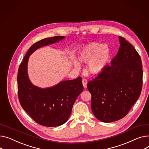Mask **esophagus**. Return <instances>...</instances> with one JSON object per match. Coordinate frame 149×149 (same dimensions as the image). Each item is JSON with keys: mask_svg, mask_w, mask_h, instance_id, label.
<instances>
[{"mask_svg": "<svg viewBox=\"0 0 149 149\" xmlns=\"http://www.w3.org/2000/svg\"><path fill=\"white\" fill-rule=\"evenodd\" d=\"M83 86L84 87V88H86L87 87V80H86V79H83Z\"/></svg>", "mask_w": 149, "mask_h": 149, "instance_id": "34e87169", "label": "esophagus"}]
</instances>
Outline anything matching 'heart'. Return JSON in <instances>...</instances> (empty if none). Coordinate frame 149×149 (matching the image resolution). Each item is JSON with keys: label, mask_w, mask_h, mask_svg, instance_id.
Here are the masks:
<instances>
[{"label": "heart", "mask_w": 149, "mask_h": 149, "mask_svg": "<svg viewBox=\"0 0 149 149\" xmlns=\"http://www.w3.org/2000/svg\"><path fill=\"white\" fill-rule=\"evenodd\" d=\"M110 56L111 50L108 45L93 42L82 48L79 53L78 60L81 62L88 63V71L96 74L105 68ZM71 61L76 68L80 67V63L74 56L71 57Z\"/></svg>", "instance_id": "heart-1"}]
</instances>
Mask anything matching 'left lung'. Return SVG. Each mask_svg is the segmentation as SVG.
I'll use <instances>...</instances> for the list:
<instances>
[{
	"label": "left lung",
	"mask_w": 149,
	"mask_h": 149,
	"mask_svg": "<svg viewBox=\"0 0 149 149\" xmlns=\"http://www.w3.org/2000/svg\"><path fill=\"white\" fill-rule=\"evenodd\" d=\"M111 66L87 83L91 93V108L95 116L102 122L121 119L139 98L143 86L141 59L135 48L123 37Z\"/></svg>",
	"instance_id": "8db88e82"
}]
</instances>
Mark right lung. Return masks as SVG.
I'll return each instance as SVG.
<instances>
[{
    "mask_svg": "<svg viewBox=\"0 0 149 149\" xmlns=\"http://www.w3.org/2000/svg\"><path fill=\"white\" fill-rule=\"evenodd\" d=\"M65 38L63 36H57L43 39L33 44L18 69L17 82L19 102L36 123L45 126H58L67 122L75 101L83 91L82 80L79 77L72 80L61 81L52 87H38L32 84L28 75L29 58L36 49L57 43Z\"/></svg>",
    "mask_w": 149,
    "mask_h": 149,
    "instance_id": "1",
    "label": "right lung"
}]
</instances>
